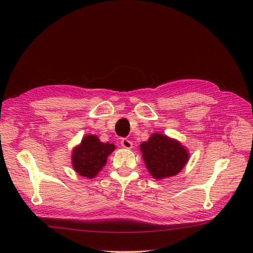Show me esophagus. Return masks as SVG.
Here are the masks:
<instances>
[{
    "mask_svg": "<svg viewBox=\"0 0 253 253\" xmlns=\"http://www.w3.org/2000/svg\"><path fill=\"white\" fill-rule=\"evenodd\" d=\"M121 144L123 148L125 149H131L132 148V142L130 140H128V139H123L121 141Z\"/></svg>",
    "mask_w": 253,
    "mask_h": 253,
    "instance_id": "esophagus-1",
    "label": "esophagus"
}]
</instances>
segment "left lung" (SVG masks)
<instances>
[{
  "label": "left lung",
  "instance_id": "1",
  "mask_svg": "<svg viewBox=\"0 0 253 253\" xmlns=\"http://www.w3.org/2000/svg\"><path fill=\"white\" fill-rule=\"evenodd\" d=\"M140 150L146 168L155 179L177 175L189 159V153L180 142L162 133H153L140 144Z\"/></svg>",
  "mask_w": 253,
  "mask_h": 253
}]
</instances>
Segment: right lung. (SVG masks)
<instances>
[{
  "mask_svg": "<svg viewBox=\"0 0 253 253\" xmlns=\"http://www.w3.org/2000/svg\"><path fill=\"white\" fill-rule=\"evenodd\" d=\"M114 150L113 143L101 142L94 135L85 136L82 143L73 150V168L80 176L93 178L106 164L107 157Z\"/></svg>",
  "mask_w": 253,
  "mask_h": 253,
  "instance_id": "obj_1",
  "label": "right lung"
}]
</instances>
